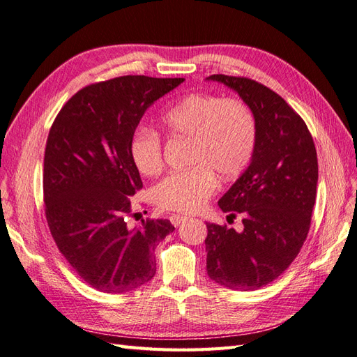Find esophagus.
Here are the masks:
<instances>
[{"instance_id":"1","label":"esophagus","mask_w":357,"mask_h":357,"mask_svg":"<svg viewBox=\"0 0 357 357\" xmlns=\"http://www.w3.org/2000/svg\"><path fill=\"white\" fill-rule=\"evenodd\" d=\"M187 220V217L185 215H179V214H175V215H172L170 217V222H172V225L173 226H179L181 223H184Z\"/></svg>"}]
</instances>
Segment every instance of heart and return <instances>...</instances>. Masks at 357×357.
<instances>
[{
    "mask_svg": "<svg viewBox=\"0 0 357 357\" xmlns=\"http://www.w3.org/2000/svg\"><path fill=\"white\" fill-rule=\"evenodd\" d=\"M158 123L172 139L188 142L185 162L190 167L170 173L152 191L155 202L170 211H197L213 195V175L223 181L241 175L257 149V119L238 99L190 93L164 109ZM130 157L143 176L158 175L162 169L160 135L151 128L137 130Z\"/></svg>",
    "mask_w": 357,
    "mask_h": 357,
    "instance_id": "1",
    "label": "heart"
}]
</instances>
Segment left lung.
<instances>
[{
	"label": "left lung",
	"instance_id": "1",
	"mask_svg": "<svg viewBox=\"0 0 357 357\" xmlns=\"http://www.w3.org/2000/svg\"><path fill=\"white\" fill-rule=\"evenodd\" d=\"M240 95L257 119L258 140L243 175L218 200L241 214L243 231L206 223V271L218 285L253 291L268 285L303 245L317 196V151L306 123L285 99L257 81L211 75Z\"/></svg>",
	"mask_w": 357,
	"mask_h": 357
}]
</instances>
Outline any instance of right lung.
<instances>
[{
    "label": "right lung",
    "mask_w": 357,
    "mask_h": 357,
    "mask_svg": "<svg viewBox=\"0 0 357 357\" xmlns=\"http://www.w3.org/2000/svg\"><path fill=\"white\" fill-rule=\"evenodd\" d=\"M184 78L119 77L81 89L54 121L43 158L47 222L63 257L90 287L126 292L155 276L151 258L169 220L128 226L130 197L143 187L130 143L155 100Z\"/></svg>",
    "instance_id": "obj_1"
}]
</instances>
